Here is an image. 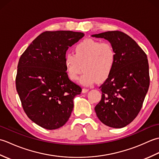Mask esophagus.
Segmentation results:
<instances>
[{"mask_svg": "<svg viewBox=\"0 0 159 159\" xmlns=\"http://www.w3.org/2000/svg\"><path fill=\"white\" fill-rule=\"evenodd\" d=\"M89 91V89H87V88H83L82 89V92L83 93H86Z\"/></svg>", "mask_w": 159, "mask_h": 159, "instance_id": "34e87169", "label": "esophagus"}]
</instances>
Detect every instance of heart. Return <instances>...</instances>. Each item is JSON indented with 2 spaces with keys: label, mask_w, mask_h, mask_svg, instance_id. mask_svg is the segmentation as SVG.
Masks as SVG:
<instances>
[{
  "label": "heart",
  "mask_w": 159,
  "mask_h": 159,
  "mask_svg": "<svg viewBox=\"0 0 159 159\" xmlns=\"http://www.w3.org/2000/svg\"><path fill=\"white\" fill-rule=\"evenodd\" d=\"M116 52L111 43L85 39L74 47V54L67 53L64 64L67 76L76 80L84 72L80 81L85 85L103 82L110 76L116 63Z\"/></svg>",
  "instance_id": "b5f03b06"
}]
</instances>
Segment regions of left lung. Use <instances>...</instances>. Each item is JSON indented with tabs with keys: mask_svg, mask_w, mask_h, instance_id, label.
Returning <instances> with one entry per match:
<instances>
[{
	"mask_svg": "<svg viewBox=\"0 0 159 159\" xmlns=\"http://www.w3.org/2000/svg\"><path fill=\"white\" fill-rule=\"evenodd\" d=\"M92 37L107 39L116 52V63L110 76L100 85L102 98L95 107L97 117L107 126L120 128L139 114L150 85L146 52L121 31H107Z\"/></svg>",
	"mask_w": 159,
	"mask_h": 159,
	"instance_id": "obj_1",
	"label": "left lung"
}]
</instances>
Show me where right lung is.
<instances>
[{
    "label": "right lung",
    "instance_id": "add662e5",
    "mask_svg": "<svg viewBox=\"0 0 159 159\" xmlns=\"http://www.w3.org/2000/svg\"><path fill=\"white\" fill-rule=\"evenodd\" d=\"M85 35L72 31H45L20 56L16 87L26 116L43 128L63 126L73 110V99L82 89L67 76L64 57Z\"/></svg>",
    "mask_w": 159,
    "mask_h": 159
}]
</instances>
